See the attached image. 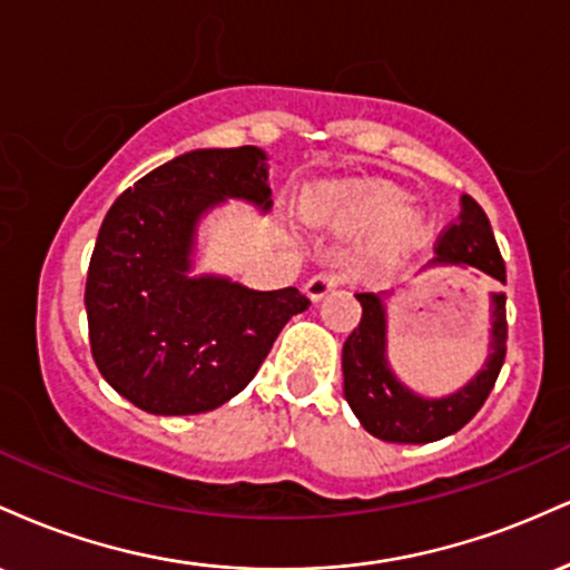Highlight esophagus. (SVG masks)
<instances>
[{"mask_svg":"<svg viewBox=\"0 0 570 570\" xmlns=\"http://www.w3.org/2000/svg\"><path fill=\"white\" fill-rule=\"evenodd\" d=\"M340 284H343V278L335 276V273H318V276H313L311 281H307V284L303 286V292L311 303H318V299H324L332 289H337Z\"/></svg>","mask_w":570,"mask_h":570,"instance_id":"esophagus-1","label":"esophagus"}]
</instances>
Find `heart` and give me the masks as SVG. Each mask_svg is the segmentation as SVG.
<instances>
[{
    "label": "heart",
    "instance_id": "obj_1",
    "mask_svg": "<svg viewBox=\"0 0 570 570\" xmlns=\"http://www.w3.org/2000/svg\"><path fill=\"white\" fill-rule=\"evenodd\" d=\"M299 212L311 225L343 233L375 225L364 254L377 271L402 265L426 244L429 235L426 214L415 206H402V189L381 179H348L313 187Z\"/></svg>",
    "mask_w": 570,
    "mask_h": 570
}]
</instances>
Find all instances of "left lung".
<instances>
[{
    "mask_svg": "<svg viewBox=\"0 0 570 570\" xmlns=\"http://www.w3.org/2000/svg\"><path fill=\"white\" fill-rule=\"evenodd\" d=\"M463 267L507 284V267L480 203L461 195V214L436 246L429 267ZM394 292H362V322L343 345V394L372 436L399 444L444 440L466 426L485 404L507 356V294L490 292V343L482 370L453 394L423 396L396 375L389 362V305Z\"/></svg>",
    "mask_w": 570,
    "mask_h": 570,
    "instance_id": "obj_1",
    "label": "left lung"
}]
</instances>
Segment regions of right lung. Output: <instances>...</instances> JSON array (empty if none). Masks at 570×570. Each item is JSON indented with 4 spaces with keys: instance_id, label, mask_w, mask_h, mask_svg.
<instances>
[{
    "instance_id": "right-lung-1",
    "label": "right lung",
    "mask_w": 570,
    "mask_h": 570,
    "mask_svg": "<svg viewBox=\"0 0 570 570\" xmlns=\"http://www.w3.org/2000/svg\"><path fill=\"white\" fill-rule=\"evenodd\" d=\"M227 200L273 206L259 147L193 149L112 203L85 284L101 377L153 415H198L246 389L307 299L294 286L254 292L195 273L203 217Z\"/></svg>"
}]
</instances>
